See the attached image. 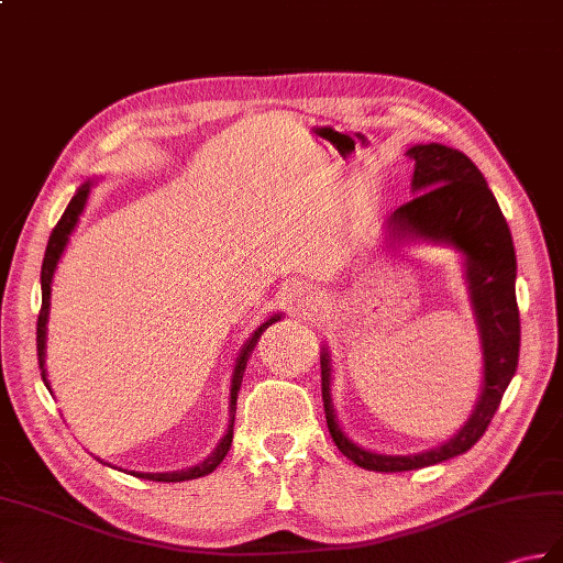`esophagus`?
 Here are the masks:
<instances>
[{"label": "esophagus", "instance_id": "1", "mask_svg": "<svg viewBox=\"0 0 563 563\" xmlns=\"http://www.w3.org/2000/svg\"><path fill=\"white\" fill-rule=\"evenodd\" d=\"M297 309L305 313L307 319H313V317H321L323 311V299L319 292L309 290V287H305V290L297 292Z\"/></svg>", "mask_w": 563, "mask_h": 563}]
</instances>
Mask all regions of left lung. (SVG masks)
<instances>
[{
	"mask_svg": "<svg viewBox=\"0 0 563 563\" xmlns=\"http://www.w3.org/2000/svg\"><path fill=\"white\" fill-rule=\"evenodd\" d=\"M405 155H410L415 163V199L386 218L384 244H446L463 256V278L479 333L482 362H485L482 376L485 378H482L473 415L441 446L410 455L376 453L352 441L338 422L331 398V350L323 345L321 396L325 424L345 459L364 470H376V473H402V470L437 465L473 449L499 408L504 390L511 384L520 347L516 250L511 230L487 187V179L465 153L443 146V143H415Z\"/></svg>",
	"mask_w": 563,
	"mask_h": 563,
	"instance_id": "left-lung-1",
	"label": "left lung"
}]
</instances>
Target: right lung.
<instances>
[{"label": "right lung", "instance_id": "add662e5", "mask_svg": "<svg viewBox=\"0 0 563 563\" xmlns=\"http://www.w3.org/2000/svg\"><path fill=\"white\" fill-rule=\"evenodd\" d=\"M96 187V179H88L84 181L81 187L76 189L74 199L69 201L67 211H64V216L59 218L57 228L52 230L49 234V242H47V250H45V258H43V271H41V290H43V307H41V317H37V364H41V376L43 382L47 386V390L52 394L49 388V382H47V369H45V352H47V319H49V295H52V278H55V271H57V264L59 258L64 254V250H67L69 244V238L71 232L76 230L78 225V218H81L84 208L88 203V196H90V189ZM283 313H273V317H268L264 323L258 325V329L250 335V341H246L240 350L238 355V362H234V372H232V382H230V420H228V429L225 434H222V439L218 441V446L213 449V453L208 455V459H203L201 463H196L191 467H185V470H175V473H136V470H129V475H136L141 479H153V482H185V479H196V477H203L208 473H213V470L222 463V459H225L230 446H232V431H234V410H238V394H240V386H242V376H244V369H246V362H250L252 357V350L256 347L261 333H264L271 323L280 321ZM110 465V463H104Z\"/></svg>", "mask_w": 563, "mask_h": 563}]
</instances>
